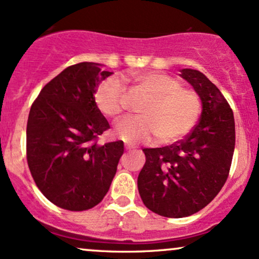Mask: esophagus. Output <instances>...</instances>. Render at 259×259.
<instances>
[{"instance_id": "obj_1", "label": "esophagus", "mask_w": 259, "mask_h": 259, "mask_svg": "<svg viewBox=\"0 0 259 259\" xmlns=\"http://www.w3.org/2000/svg\"><path fill=\"white\" fill-rule=\"evenodd\" d=\"M125 148H126V150H134V148H138V147H136L135 145L127 144V145H125Z\"/></svg>"}]
</instances>
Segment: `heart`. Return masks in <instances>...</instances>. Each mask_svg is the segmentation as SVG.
Returning a JSON list of instances; mask_svg holds the SVG:
<instances>
[{"instance_id":"1","label":"heart","mask_w":259,"mask_h":259,"mask_svg":"<svg viewBox=\"0 0 259 259\" xmlns=\"http://www.w3.org/2000/svg\"><path fill=\"white\" fill-rule=\"evenodd\" d=\"M147 100L139 117H126L115 124L114 134L127 144L171 142L185 136L194 127L201 113V99L191 89L183 88L178 79L158 72L130 75ZM99 109L109 118H117L125 107V89L119 79L101 82L95 94Z\"/></svg>"}]
</instances>
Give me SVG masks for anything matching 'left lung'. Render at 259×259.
Segmentation results:
<instances>
[{
  "instance_id": "left-lung-1",
  "label": "left lung",
  "mask_w": 259,
  "mask_h": 259,
  "mask_svg": "<svg viewBox=\"0 0 259 259\" xmlns=\"http://www.w3.org/2000/svg\"><path fill=\"white\" fill-rule=\"evenodd\" d=\"M202 101L201 119L183 140L170 146L144 148L146 157L138 178L141 200L167 218H184L201 210L224 186L235 148L233 109L204 74L181 70Z\"/></svg>"
}]
</instances>
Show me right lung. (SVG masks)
Masks as SVG:
<instances>
[{
  "instance_id": "obj_1",
  "label": "right lung",
  "mask_w": 259,
  "mask_h": 259,
  "mask_svg": "<svg viewBox=\"0 0 259 259\" xmlns=\"http://www.w3.org/2000/svg\"><path fill=\"white\" fill-rule=\"evenodd\" d=\"M111 72L82 62L47 82L32 102L26 125V160L45 197L73 212L103 200L124 152L123 141L99 145L109 124L95 102Z\"/></svg>"
}]
</instances>
